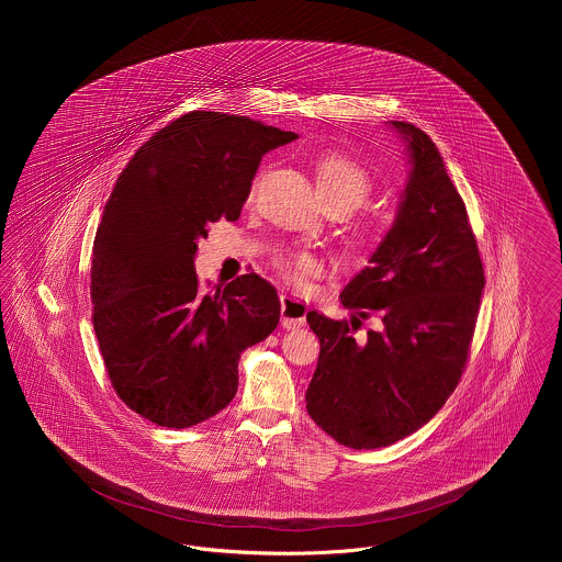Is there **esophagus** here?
<instances>
[{"label":"esophagus","instance_id":"34e87169","mask_svg":"<svg viewBox=\"0 0 562 562\" xmlns=\"http://www.w3.org/2000/svg\"><path fill=\"white\" fill-rule=\"evenodd\" d=\"M307 318V305L292 296V294H281V326L283 328H301Z\"/></svg>","mask_w":562,"mask_h":562}]
</instances>
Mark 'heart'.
Returning <instances> with one entry per match:
<instances>
[{"label":"heart","mask_w":562,"mask_h":562,"mask_svg":"<svg viewBox=\"0 0 562 562\" xmlns=\"http://www.w3.org/2000/svg\"><path fill=\"white\" fill-rule=\"evenodd\" d=\"M318 188L324 199H339L350 210L359 207L372 192V179L368 170L346 156H326L316 168ZM261 175L250 183V196L257 192ZM277 268L296 288H307L312 279L324 272V259L314 252H285L277 259Z\"/></svg>","instance_id":"1"}]
</instances>
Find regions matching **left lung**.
<instances>
[{
	"label": "left lung",
	"mask_w": 562,
	"mask_h": 562,
	"mask_svg": "<svg viewBox=\"0 0 562 562\" xmlns=\"http://www.w3.org/2000/svg\"><path fill=\"white\" fill-rule=\"evenodd\" d=\"M406 140L411 175L394 227L339 294L352 328L310 312L321 357L307 413L337 443L392 446L422 428L459 385L481 310L484 268L465 203L435 143L392 121ZM374 315L376 331L351 330Z\"/></svg>",
	"instance_id": "obj_1"
}]
</instances>
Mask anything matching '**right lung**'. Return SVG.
<instances>
[{
	"label": "right lung",
	"mask_w": 562,
	"mask_h": 562,
	"mask_svg": "<svg viewBox=\"0 0 562 562\" xmlns=\"http://www.w3.org/2000/svg\"><path fill=\"white\" fill-rule=\"evenodd\" d=\"M294 132L194 110L156 132L119 175L92 244V326L108 379L166 428L214 417L238 392V361L279 324L277 290L255 272L201 292L207 225L238 221L263 154Z\"/></svg>",
	"instance_id": "right-lung-1"
}]
</instances>
